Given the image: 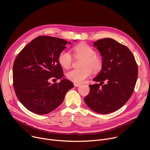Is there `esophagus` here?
Segmentation results:
<instances>
[{
	"label": "esophagus",
	"mask_w": 150,
	"mask_h": 150,
	"mask_svg": "<svg viewBox=\"0 0 150 150\" xmlns=\"http://www.w3.org/2000/svg\"><path fill=\"white\" fill-rule=\"evenodd\" d=\"M74 86H75V87H78V86H79L80 85V84H78V83H74Z\"/></svg>",
	"instance_id": "34e87169"
}]
</instances>
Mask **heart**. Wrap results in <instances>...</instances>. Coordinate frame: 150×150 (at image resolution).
Returning <instances> with one entry per match:
<instances>
[{"mask_svg": "<svg viewBox=\"0 0 150 150\" xmlns=\"http://www.w3.org/2000/svg\"><path fill=\"white\" fill-rule=\"evenodd\" d=\"M75 56L83 58L81 69H74L67 73V78L75 83H83L92 74V69L98 72L103 65L102 59L96 54V52L87 44H81L74 47ZM73 58L70 52L67 50H63L58 55V62L65 69H69L72 64Z\"/></svg>", "mask_w": 150, "mask_h": 150, "instance_id": "b5f03b06", "label": "heart"}]
</instances>
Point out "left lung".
Segmentation results:
<instances>
[{
  "instance_id": "obj_1",
  "label": "left lung",
  "mask_w": 150,
  "mask_h": 150,
  "mask_svg": "<svg viewBox=\"0 0 150 150\" xmlns=\"http://www.w3.org/2000/svg\"><path fill=\"white\" fill-rule=\"evenodd\" d=\"M93 46L100 51L103 65L93 80L100 83L89 85L90 92L84 101L97 113H111L122 108L132 96L138 76L137 64L128 47L113 39H99Z\"/></svg>"
}]
</instances>
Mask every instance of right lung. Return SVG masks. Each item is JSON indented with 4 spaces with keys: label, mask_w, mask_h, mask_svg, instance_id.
<instances>
[{
    "label": "right lung",
    "mask_w": 150,
    "mask_h": 150,
    "mask_svg": "<svg viewBox=\"0 0 150 150\" xmlns=\"http://www.w3.org/2000/svg\"><path fill=\"white\" fill-rule=\"evenodd\" d=\"M71 42L49 36L33 39L16 58L13 67V87L18 98L27 109L44 115L57 108L67 92L74 88L70 81L63 78L51 84V78L64 76L58 62L59 53Z\"/></svg>",
    "instance_id": "add662e5"
}]
</instances>
